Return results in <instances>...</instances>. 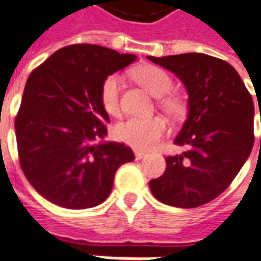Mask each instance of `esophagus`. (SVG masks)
Instances as JSON below:
<instances>
[{
    "mask_svg": "<svg viewBox=\"0 0 261 261\" xmlns=\"http://www.w3.org/2000/svg\"><path fill=\"white\" fill-rule=\"evenodd\" d=\"M134 155H136V159H142L147 153L142 152V151H134Z\"/></svg>",
    "mask_w": 261,
    "mask_h": 261,
    "instance_id": "obj_1",
    "label": "esophagus"
}]
</instances>
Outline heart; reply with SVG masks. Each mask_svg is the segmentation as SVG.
<instances>
[{
	"instance_id": "1",
	"label": "heart",
	"mask_w": 261,
	"mask_h": 261,
	"mask_svg": "<svg viewBox=\"0 0 261 261\" xmlns=\"http://www.w3.org/2000/svg\"><path fill=\"white\" fill-rule=\"evenodd\" d=\"M134 80L147 89L152 96L158 97V105L166 113L179 119L186 112V105L177 95H166L173 86V80L165 69L155 65H142L133 71ZM103 109L110 116L120 113V78L109 75L103 80L99 91ZM168 124L161 116L130 117L116 125L114 134L120 141L138 149H149L165 136Z\"/></svg>"
}]
</instances>
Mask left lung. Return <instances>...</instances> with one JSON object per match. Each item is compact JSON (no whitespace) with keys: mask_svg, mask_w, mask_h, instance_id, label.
I'll list each match as a JSON object with an SVG mask.
<instances>
[{"mask_svg":"<svg viewBox=\"0 0 261 261\" xmlns=\"http://www.w3.org/2000/svg\"><path fill=\"white\" fill-rule=\"evenodd\" d=\"M148 60L172 71L189 93V114L175 138L186 151L166 156L164 175L149 181V189L168 205L200 207L229 187L252 152V95L236 69L213 56L186 53Z\"/></svg>","mask_w":261,"mask_h":261,"instance_id":"1","label":"left lung"}]
</instances>
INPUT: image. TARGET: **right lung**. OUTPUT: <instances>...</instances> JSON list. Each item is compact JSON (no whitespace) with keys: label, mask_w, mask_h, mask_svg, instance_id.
I'll list each match as a JSON object with an SVG mask.
<instances>
[{"label":"right lung","mask_w":261,"mask_h":261,"mask_svg":"<svg viewBox=\"0 0 261 261\" xmlns=\"http://www.w3.org/2000/svg\"><path fill=\"white\" fill-rule=\"evenodd\" d=\"M136 60L97 44H71L31 72L15 117L16 144L26 179L50 202L96 207L112 192L117 169L134 161L124 144L96 140L108 134L103 80Z\"/></svg>","instance_id":"right-lung-1"}]
</instances>
